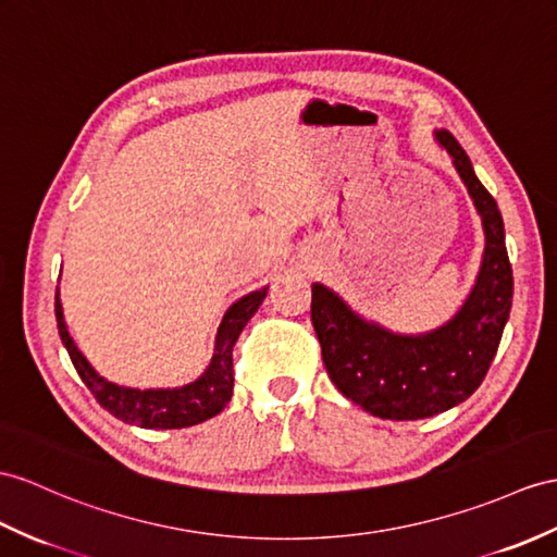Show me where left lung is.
Segmentation results:
<instances>
[{
    "label": "left lung",
    "instance_id": "1",
    "mask_svg": "<svg viewBox=\"0 0 557 557\" xmlns=\"http://www.w3.org/2000/svg\"><path fill=\"white\" fill-rule=\"evenodd\" d=\"M435 137L468 186L486 238L478 281L456 317L423 335H399L361 319L321 283L311 286V323L325 371L347 399L377 418H430L466 401L490 371L510 317L504 216L460 144L444 129Z\"/></svg>",
    "mask_w": 557,
    "mask_h": 557
}]
</instances>
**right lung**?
I'll return each instance as SVG.
<instances>
[{"label": "right lung", "mask_w": 557, "mask_h": 557, "mask_svg": "<svg viewBox=\"0 0 557 557\" xmlns=\"http://www.w3.org/2000/svg\"><path fill=\"white\" fill-rule=\"evenodd\" d=\"M264 297H267V288L255 290L246 297H240L238 302H234L226 309V314L220 323V331H216L214 355L208 371L202 373L198 381L188 383L184 387H174V389L122 387L106 381V377H101L97 371H94L83 351L75 347L71 333H67L59 290H57V325H59L61 343L67 349V355H71L77 375L83 377V383L89 387L94 399H97L108 413L125 420L129 425H139L146 430H176V428H191L202 423V420L216 416L228 401H232V395H234L232 351L240 331L246 329V323L252 319L255 311L260 309Z\"/></svg>", "instance_id": "add662e5"}]
</instances>
